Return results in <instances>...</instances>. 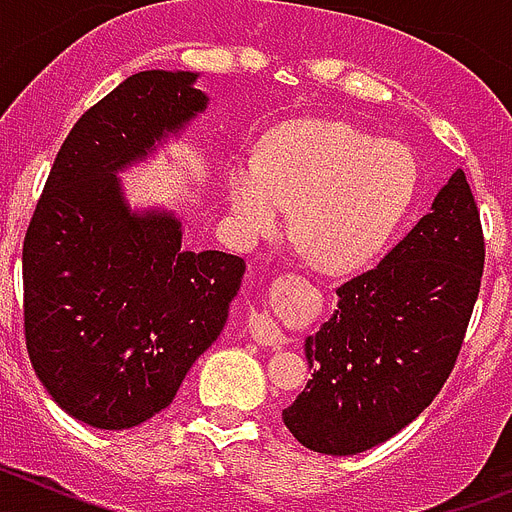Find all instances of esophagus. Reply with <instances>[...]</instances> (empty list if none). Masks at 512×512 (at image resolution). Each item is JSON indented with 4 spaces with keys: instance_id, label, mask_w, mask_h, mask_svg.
Returning a JSON list of instances; mask_svg holds the SVG:
<instances>
[{
    "instance_id": "esophagus-1",
    "label": "esophagus",
    "mask_w": 512,
    "mask_h": 512,
    "mask_svg": "<svg viewBox=\"0 0 512 512\" xmlns=\"http://www.w3.org/2000/svg\"><path fill=\"white\" fill-rule=\"evenodd\" d=\"M248 330H251L253 341L261 343V346H282V343H287L284 330L279 328L274 320L266 318L264 312H251V318H248Z\"/></svg>"
}]
</instances>
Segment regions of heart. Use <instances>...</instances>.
<instances>
[{"instance_id":"b5f03b06","label":"heart","mask_w":512,"mask_h":512,"mask_svg":"<svg viewBox=\"0 0 512 512\" xmlns=\"http://www.w3.org/2000/svg\"><path fill=\"white\" fill-rule=\"evenodd\" d=\"M418 169L408 148L374 140L341 120H295L264 140L259 156L228 171V207L243 241L289 233L310 264L354 271L387 243L410 210Z\"/></svg>"}]
</instances>
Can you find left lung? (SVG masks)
<instances>
[{"instance_id": "8db88e82", "label": "left lung", "mask_w": 512, "mask_h": 512, "mask_svg": "<svg viewBox=\"0 0 512 512\" xmlns=\"http://www.w3.org/2000/svg\"><path fill=\"white\" fill-rule=\"evenodd\" d=\"M485 241L464 171L438 189L374 269L336 289L338 310L305 338L312 369L282 410L310 451L351 456L379 446L441 392L479 295Z\"/></svg>"}]
</instances>
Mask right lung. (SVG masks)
<instances>
[{"mask_svg":"<svg viewBox=\"0 0 512 512\" xmlns=\"http://www.w3.org/2000/svg\"><path fill=\"white\" fill-rule=\"evenodd\" d=\"M194 71L128 76L63 140L22 248L25 338L48 395L81 423L122 431L169 408L217 341L246 264L184 251V223L135 207L120 174L182 138L210 107Z\"/></svg>","mask_w":512,"mask_h":512,"instance_id":"1","label":"right lung"}]
</instances>
